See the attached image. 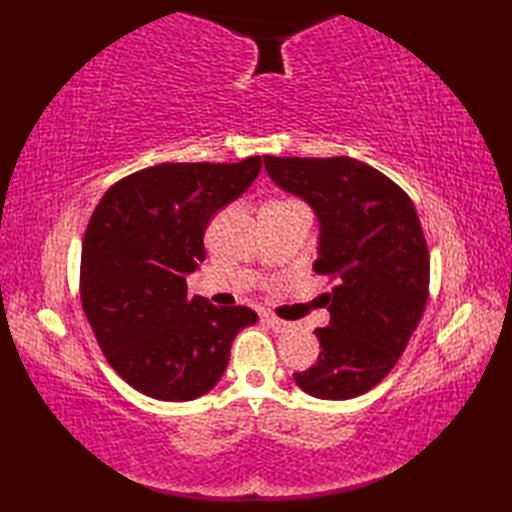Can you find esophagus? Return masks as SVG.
Returning <instances> with one entry per match:
<instances>
[{"instance_id": "1", "label": "esophagus", "mask_w": 512, "mask_h": 512, "mask_svg": "<svg viewBox=\"0 0 512 512\" xmlns=\"http://www.w3.org/2000/svg\"><path fill=\"white\" fill-rule=\"evenodd\" d=\"M262 321L268 323L270 328H273L275 332H286V330L292 328V323H288V321H284V319H277V317H273V314H264Z\"/></svg>"}]
</instances>
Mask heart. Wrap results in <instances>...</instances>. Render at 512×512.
<instances>
[{"label":"heart","mask_w":512,"mask_h":512,"mask_svg":"<svg viewBox=\"0 0 512 512\" xmlns=\"http://www.w3.org/2000/svg\"><path fill=\"white\" fill-rule=\"evenodd\" d=\"M270 204H288V202H270Z\"/></svg>","instance_id":"b5f03b06"}]
</instances>
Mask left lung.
<instances>
[{
  "label": "left lung",
  "mask_w": 512,
  "mask_h": 512,
  "mask_svg": "<svg viewBox=\"0 0 512 512\" xmlns=\"http://www.w3.org/2000/svg\"><path fill=\"white\" fill-rule=\"evenodd\" d=\"M268 176L306 200L321 222L314 273L321 295L317 363L295 374L306 394L347 400L383 380L405 352L429 297V248L416 206L385 173L361 160L264 156Z\"/></svg>",
  "instance_id": "8db88e82"
}]
</instances>
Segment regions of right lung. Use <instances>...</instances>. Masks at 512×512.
<instances>
[{
    "label": "right lung",
    "mask_w": 512,
    "mask_h": 512,
    "mask_svg": "<svg viewBox=\"0 0 512 512\" xmlns=\"http://www.w3.org/2000/svg\"><path fill=\"white\" fill-rule=\"evenodd\" d=\"M262 169L242 162H162L114 182L85 228L81 306L107 363L140 394L182 402L222 378L235 334L253 325L246 306L187 297L204 262L211 217Z\"/></svg>",
    "instance_id": "add662e5"
}]
</instances>
